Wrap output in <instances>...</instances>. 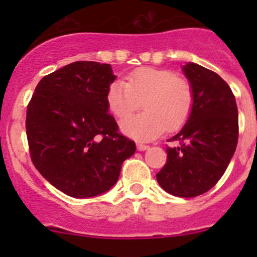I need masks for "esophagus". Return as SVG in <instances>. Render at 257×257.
I'll return each instance as SVG.
<instances>
[{
	"label": "esophagus",
	"mask_w": 257,
	"mask_h": 257,
	"mask_svg": "<svg viewBox=\"0 0 257 257\" xmlns=\"http://www.w3.org/2000/svg\"><path fill=\"white\" fill-rule=\"evenodd\" d=\"M137 148H138V150H142V152H143V150L149 149V145L143 144V143H138L137 144Z\"/></svg>",
	"instance_id": "esophagus-1"
}]
</instances>
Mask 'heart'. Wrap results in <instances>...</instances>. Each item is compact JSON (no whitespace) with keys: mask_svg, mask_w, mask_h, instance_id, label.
I'll return each mask as SVG.
<instances>
[{"mask_svg":"<svg viewBox=\"0 0 257 257\" xmlns=\"http://www.w3.org/2000/svg\"><path fill=\"white\" fill-rule=\"evenodd\" d=\"M142 102L143 112L125 119L121 129L133 138L153 139L165 128L174 132L188 121L194 107L193 85L170 69L143 67L108 88V107L119 119L131 115Z\"/></svg>","mask_w":257,"mask_h":257,"instance_id":"obj_1","label":"heart"}]
</instances>
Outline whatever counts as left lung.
I'll list each match as a JSON object with an SVG mask.
<instances>
[{
  "label": "left lung",
  "mask_w": 257,
  "mask_h": 257,
  "mask_svg": "<svg viewBox=\"0 0 257 257\" xmlns=\"http://www.w3.org/2000/svg\"><path fill=\"white\" fill-rule=\"evenodd\" d=\"M193 85L194 107L180 132L168 142L167 163L157 174L167 193L194 198L216 185L224 175L239 138L235 95L219 74L195 63L184 66Z\"/></svg>",
  "instance_id": "obj_1"
}]
</instances>
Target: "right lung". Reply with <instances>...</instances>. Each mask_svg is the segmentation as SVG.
Returning <instances> with one entry per match:
<instances>
[{
	"label": "right lung",
	"mask_w": 257,
	"mask_h": 257,
	"mask_svg": "<svg viewBox=\"0 0 257 257\" xmlns=\"http://www.w3.org/2000/svg\"><path fill=\"white\" fill-rule=\"evenodd\" d=\"M110 64L78 61L40 80L27 105L31 160L54 188L73 198L109 190L136 143L108 113Z\"/></svg>",
	"instance_id": "right-lung-1"
}]
</instances>
